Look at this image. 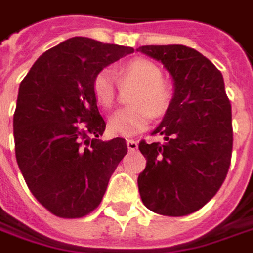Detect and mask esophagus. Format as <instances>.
<instances>
[{
  "label": "esophagus",
  "instance_id": "obj_1",
  "mask_svg": "<svg viewBox=\"0 0 253 253\" xmlns=\"http://www.w3.org/2000/svg\"><path fill=\"white\" fill-rule=\"evenodd\" d=\"M127 149L130 150V152H134V150H137V141L133 140V139H127Z\"/></svg>",
  "mask_w": 253,
  "mask_h": 253
}]
</instances>
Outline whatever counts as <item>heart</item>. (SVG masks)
Instances as JSON below:
<instances>
[{"instance_id":"heart-1","label":"heart","mask_w":253,"mask_h":253,"mask_svg":"<svg viewBox=\"0 0 253 253\" xmlns=\"http://www.w3.org/2000/svg\"><path fill=\"white\" fill-rule=\"evenodd\" d=\"M117 77L123 84H137L131 94L130 107L112 114L107 128L113 136H133L146 130L153 113L160 116L169 109L173 98V88L165 82L162 68L147 58H134L117 70ZM117 77L110 68H103L93 79V94L97 103L110 110L117 100Z\"/></svg>"}]
</instances>
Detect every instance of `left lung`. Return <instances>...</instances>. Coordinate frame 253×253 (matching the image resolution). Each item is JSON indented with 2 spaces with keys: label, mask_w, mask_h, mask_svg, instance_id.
Returning <instances> with one entry per match:
<instances>
[{
  "label": "left lung",
  "mask_w": 253,
  "mask_h": 253,
  "mask_svg": "<svg viewBox=\"0 0 253 253\" xmlns=\"http://www.w3.org/2000/svg\"><path fill=\"white\" fill-rule=\"evenodd\" d=\"M137 51L160 61L174 82V94L152 134L163 141L139 143L146 168L137 183L152 212L186 216L216 195L229 170L232 109L222 73L186 45H143Z\"/></svg>",
  "instance_id": "1"
}]
</instances>
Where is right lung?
<instances>
[{
	"mask_svg": "<svg viewBox=\"0 0 253 253\" xmlns=\"http://www.w3.org/2000/svg\"><path fill=\"white\" fill-rule=\"evenodd\" d=\"M134 51L73 37L45 51L20 84L14 113L15 157L34 198L66 219L93 212L127 153L125 139L100 140L106 122L93 79Z\"/></svg>",
	"mask_w": 253,
	"mask_h": 253,
	"instance_id": "1",
	"label": "right lung"
}]
</instances>
